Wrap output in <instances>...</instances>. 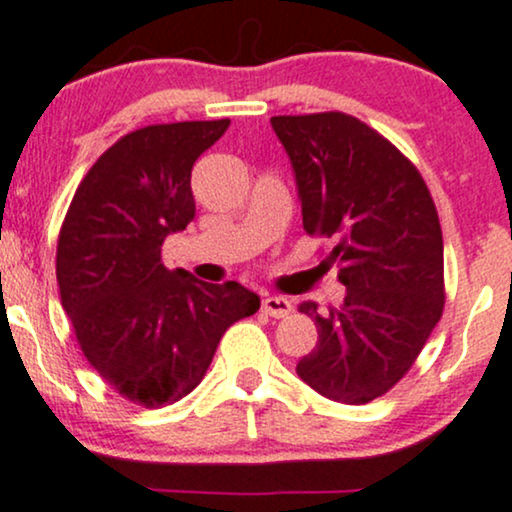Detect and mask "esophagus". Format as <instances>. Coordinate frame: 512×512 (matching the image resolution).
<instances>
[{
  "label": "esophagus",
  "instance_id": "esophagus-1",
  "mask_svg": "<svg viewBox=\"0 0 512 512\" xmlns=\"http://www.w3.org/2000/svg\"><path fill=\"white\" fill-rule=\"evenodd\" d=\"M262 312L274 319H281V317L291 315L293 305H291V300L283 298V295H267V298L262 300Z\"/></svg>",
  "mask_w": 512,
  "mask_h": 512
}]
</instances>
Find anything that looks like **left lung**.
I'll list each match as a JSON object with an SVG mask.
<instances>
[{
	"label": "left lung",
	"instance_id": "obj_1",
	"mask_svg": "<svg viewBox=\"0 0 512 512\" xmlns=\"http://www.w3.org/2000/svg\"><path fill=\"white\" fill-rule=\"evenodd\" d=\"M293 164L303 229L334 240L346 286L341 307L298 310L317 348L295 372L324 398L362 405L408 374L443 312V236L417 166L367 123L343 112L272 116Z\"/></svg>",
	"mask_w": 512,
	"mask_h": 512
}]
</instances>
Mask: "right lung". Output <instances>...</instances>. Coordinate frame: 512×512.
Returning a JSON list of instances; mask_svg holds the SVG:
<instances>
[{
	"label": "right lung",
	"mask_w": 512,
	"mask_h": 512,
	"mask_svg": "<svg viewBox=\"0 0 512 512\" xmlns=\"http://www.w3.org/2000/svg\"><path fill=\"white\" fill-rule=\"evenodd\" d=\"M229 123H157L123 135L80 181L61 224L57 281L78 346L143 408L188 396L226 329L260 310L257 293L236 281H197L162 262L164 238L195 217V159Z\"/></svg>",
	"instance_id": "obj_1"
}]
</instances>
